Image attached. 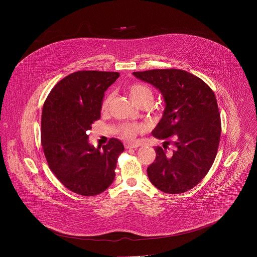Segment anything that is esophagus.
I'll list each match as a JSON object with an SVG mask.
<instances>
[{"instance_id": "esophagus-1", "label": "esophagus", "mask_w": 257, "mask_h": 257, "mask_svg": "<svg viewBox=\"0 0 257 257\" xmlns=\"http://www.w3.org/2000/svg\"><path fill=\"white\" fill-rule=\"evenodd\" d=\"M124 147H125L126 149H128V148H137V147H139V145L135 144V143H125Z\"/></svg>"}]
</instances>
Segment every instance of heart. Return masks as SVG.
Here are the masks:
<instances>
[{
    "mask_svg": "<svg viewBox=\"0 0 257 257\" xmlns=\"http://www.w3.org/2000/svg\"><path fill=\"white\" fill-rule=\"evenodd\" d=\"M128 91L131 98L134 100L135 102L142 106L147 105L149 106L153 100V91L152 89L144 84L140 83H135L128 86ZM111 93H107L104 98L102 99L101 102V110H107L110 107V102H111ZM142 130V126L139 124H132V123H123L120 125V135L122 136L124 139H132L135 135L139 133Z\"/></svg>",
    "mask_w": 257,
    "mask_h": 257,
    "instance_id": "1",
    "label": "heart"
}]
</instances>
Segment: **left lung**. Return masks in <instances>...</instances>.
Wrapping results in <instances>:
<instances>
[{
    "instance_id": "1",
    "label": "left lung",
    "mask_w": 257,
    "mask_h": 257,
    "mask_svg": "<svg viewBox=\"0 0 257 257\" xmlns=\"http://www.w3.org/2000/svg\"><path fill=\"white\" fill-rule=\"evenodd\" d=\"M133 74L157 87L166 102L152 135L165 140L167 146L155 147L156 158L147 168L148 178L164 193H185L205 177L218 152L221 123L215 93L200 78L181 69ZM171 136L173 142L168 141ZM171 143L176 148L168 153Z\"/></svg>"
}]
</instances>
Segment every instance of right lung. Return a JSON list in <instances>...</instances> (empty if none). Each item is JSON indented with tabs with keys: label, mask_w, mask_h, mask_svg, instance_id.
I'll return each instance as SVG.
<instances>
[{
	"label": "right lung",
	"mask_w": 257,
	"mask_h": 257,
	"mask_svg": "<svg viewBox=\"0 0 257 257\" xmlns=\"http://www.w3.org/2000/svg\"><path fill=\"white\" fill-rule=\"evenodd\" d=\"M117 72L77 71L52 88L41 114V145L50 170L64 187L81 196H96L112 183L124 147L111 138L95 148L87 131L100 118L104 92Z\"/></svg>",
	"instance_id": "right-lung-1"
}]
</instances>
